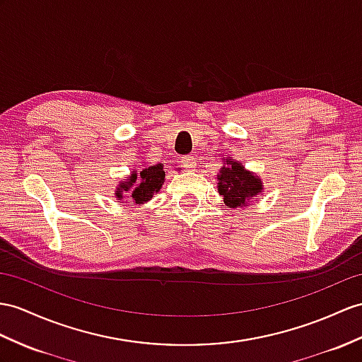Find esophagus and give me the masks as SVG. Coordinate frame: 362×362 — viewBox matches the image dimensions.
Segmentation results:
<instances>
[{"label":"esophagus","instance_id":"1","mask_svg":"<svg viewBox=\"0 0 362 362\" xmlns=\"http://www.w3.org/2000/svg\"><path fill=\"white\" fill-rule=\"evenodd\" d=\"M182 165L186 167V169L193 170V169H195V165H197V158L195 156H190V155L184 156L182 158Z\"/></svg>","mask_w":362,"mask_h":362}]
</instances>
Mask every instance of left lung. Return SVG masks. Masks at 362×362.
Masks as SVG:
<instances>
[{"label": "left lung", "mask_w": 362, "mask_h": 362, "mask_svg": "<svg viewBox=\"0 0 362 362\" xmlns=\"http://www.w3.org/2000/svg\"><path fill=\"white\" fill-rule=\"evenodd\" d=\"M218 192L224 197L226 206L228 207H244L255 197L261 195L262 181L259 176L245 170L241 163L233 161L230 158L224 160L218 175Z\"/></svg>", "instance_id": "8db88e82"}]
</instances>
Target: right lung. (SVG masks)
<instances>
[{"mask_svg": "<svg viewBox=\"0 0 362 362\" xmlns=\"http://www.w3.org/2000/svg\"><path fill=\"white\" fill-rule=\"evenodd\" d=\"M140 178V182H137V178ZM165 172L163 170V164H155L151 167H146V169L138 172H134L127 181H121L117 189V198L122 199L124 195L122 193L130 192L134 187H136L132 191V204H144L148 199L153 197V193L160 190L164 184Z\"/></svg>", "mask_w": 362, "mask_h": 362, "instance_id": "right-lung-1", "label": "right lung"}]
</instances>
